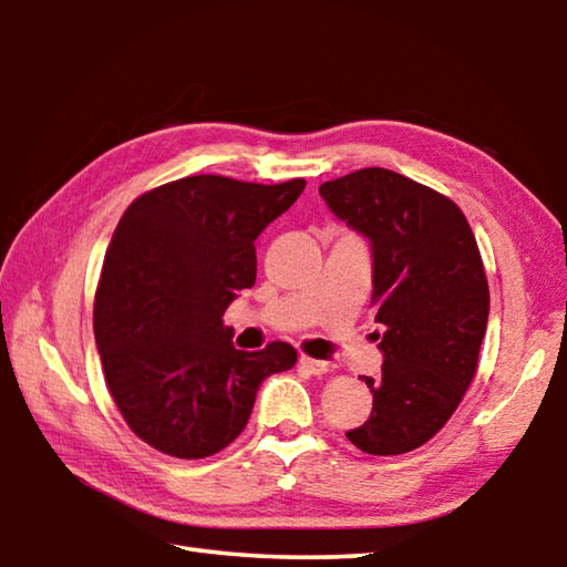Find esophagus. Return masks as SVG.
<instances>
[{"label":"esophagus","instance_id":"1","mask_svg":"<svg viewBox=\"0 0 567 567\" xmlns=\"http://www.w3.org/2000/svg\"><path fill=\"white\" fill-rule=\"evenodd\" d=\"M300 364L307 372H310V375H324V372L332 370L330 360H315V358H307V354H302Z\"/></svg>","mask_w":567,"mask_h":567}]
</instances>
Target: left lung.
Instances as JSON below:
<instances>
[{"label": "left lung", "mask_w": 567, "mask_h": 567, "mask_svg": "<svg viewBox=\"0 0 567 567\" xmlns=\"http://www.w3.org/2000/svg\"><path fill=\"white\" fill-rule=\"evenodd\" d=\"M330 213L372 249L382 370L364 378L372 412L348 440L370 455L425 445L475 378L491 292L465 215L435 189L368 167L324 182Z\"/></svg>", "instance_id": "left-lung-1"}]
</instances>
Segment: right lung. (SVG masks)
<instances>
[{
  "label": "right lung",
  "instance_id": "right-lung-1",
  "mask_svg": "<svg viewBox=\"0 0 567 567\" xmlns=\"http://www.w3.org/2000/svg\"><path fill=\"white\" fill-rule=\"evenodd\" d=\"M302 189L305 179L195 175L122 215L94 297V338L122 417L159 453H219L245 430L262 380L295 364L287 342L237 350L223 315L255 285V239Z\"/></svg>",
  "mask_w": 567,
  "mask_h": 567
}]
</instances>
